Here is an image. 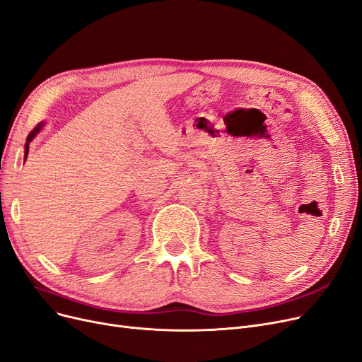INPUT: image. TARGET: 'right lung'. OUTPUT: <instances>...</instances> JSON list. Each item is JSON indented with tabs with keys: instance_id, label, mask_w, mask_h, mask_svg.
<instances>
[{
	"instance_id": "add662e5",
	"label": "right lung",
	"mask_w": 362,
	"mask_h": 362,
	"mask_svg": "<svg viewBox=\"0 0 362 362\" xmlns=\"http://www.w3.org/2000/svg\"><path fill=\"white\" fill-rule=\"evenodd\" d=\"M41 129H42V124H38L37 127L28 134V137H26V145H25V160H26L28 152H29V144H30V140H33V139L37 136V133H40V132H41Z\"/></svg>"
}]
</instances>
